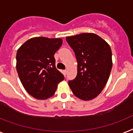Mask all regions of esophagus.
Returning <instances> with one entry per match:
<instances>
[{
	"mask_svg": "<svg viewBox=\"0 0 133 133\" xmlns=\"http://www.w3.org/2000/svg\"><path fill=\"white\" fill-rule=\"evenodd\" d=\"M63 72H64V74H65V75H66V74H67V72H68V71H67V70H64V71H63Z\"/></svg>",
	"mask_w": 133,
	"mask_h": 133,
	"instance_id": "obj_1",
	"label": "esophagus"
}]
</instances>
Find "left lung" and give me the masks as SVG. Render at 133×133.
Instances as JSON below:
<instances>
[{
  "label": "left lung",
  "instance_id": "1",
  "mask_svg": "<svg viewBox=\"0 0 133 133\" xmlns=\"http://www.w3.org/2000/svg\"><path fill=\"white\" fill-rule=\"evenodd\" d=\"M74 51L77 76L68 82L74 95L84 101L97 97L106 85L112 68L110 45L94 33H82L66 37Z\"/></svg>",
  "mask_w": 133,
  "mask_h": 133
}]
</instances>
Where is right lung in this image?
<instances>
[{
  "instance_id": "1",
  "label": "right lung",
  "mask_w": 133,
  "mask_h": 133,
  "mask_svg": "<svg viewBox=\"0 0 133 133\" xmlns=\"http://www.w3.org/2000/svg\"><path fill=\"white\" fill-rule=\"evenodd\" d=\"M61 38L34 37L18 49L16 69L25 91L33 97L44 100L56 91L64 76L55 67L54 55L62 44Z\"/></svg>"
}]
</instances>
